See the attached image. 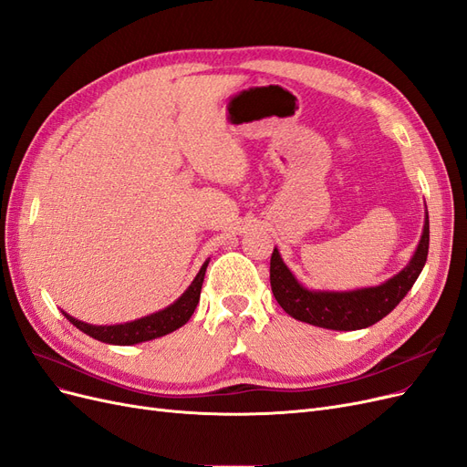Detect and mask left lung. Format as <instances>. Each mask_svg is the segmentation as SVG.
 <instances>
[{"label": "left lung", "mask_w": 467, "mask_h": 467, "mask_svg": "<svg viewBox=\"0 0 467 467\" xmlns=\"http://www.w3.org/2000/svg\"><path fill=\"white\" fill-rule=\"evenodd\" d=\"M429 255V212L419 245L398 275L378 286L357 290H309L292 275L275 247L271 257V288L276 302L294 319L333 331H357L384 319L419 278Z\"/></svg>", "instance_id": "left-lung-1"}]
</instances>
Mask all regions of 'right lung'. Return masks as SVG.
I'll list each match as a JSON object with an SVG mask.
<instances>
[{
    "instance_id": "right-lung-1",
    "label": "right lung",
    "mask_w": 467,
    "mask_h": 467,
    "mask_svg": "<svg viewBox=\"0 0 467 467\" xmlns=\"http://www.w3.org/2000/svg\"><path fill=\"white\" fill-rule=\"evenodd\" d=\"M208 263H210V259L204 261L199 275H196L194 280L191 282V286L182 292L171 306H167L165 309H160V312L150 314L146 317L119 323V325H91V323L79 321L72 316H67L66 312H62V314L66 316V319L69 323L76 325L79 331H83L86 335L97 338V341L107 343V345L130 347V345L151 341V338H158V337L177 331L191 319V316L196 309V304H199V300H201V288H202Z\"/></svg>"
}]
</instances>
